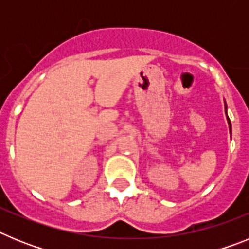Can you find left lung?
I'll return each mask as SVG.
<instances>
[{
    "instance_id": "left-lung-1",
    "label": "left lung",
    "mask_w": 249,
    "mask_h": 249,
    "mask_svg": "<svg viewBox=\"0 0 249 249\" xmlns=\"http://www.w3.org/2000/svg\"><path fill=\"white\" fill-rule=\"evenodd\" d=\"M224 112H226V114H227V105H226V101H224ZM227 121H228V124H230V133L232 135V126H231V121L230 118H228V116H227Z\"/></svg>"
}]
</instances>
